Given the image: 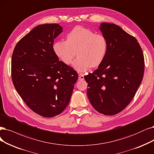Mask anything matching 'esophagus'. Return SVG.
<instances>
[{
    "label": "esophagus",
    "instance_id": "1",
    "mask_svg": "<svg viewBox=\"0 0 154 154\" xmlns=\"http://www.w3.org/2000/svg\"><path fill=\"white\" fill-rule=\"evenodd\" d=\"M84 76L83 74H79V80L82 81V80H84Z\"/></svg>",
    "mask_w": 154,
    "mask_h": 154
}]
</instances>
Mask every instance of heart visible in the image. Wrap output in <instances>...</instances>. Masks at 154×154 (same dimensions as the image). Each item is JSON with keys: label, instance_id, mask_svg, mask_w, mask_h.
Wrapping results in <instances>:
<instances>
[{"label": "heart", "instance_id": "heart-1", "mask_svg": "<svg viewBox=\"0 0 154 154\" xmlns=\"http://www.w3.org/2000/svg\"><path fill=\"white\" fill-rule=\"evenodd\" d=\"M109 43L106 37L82 26H75L68 32L66 41L60 40L53 45V51L65 65H70L77 53L73 66L81 72L100 65L106 56Z\"/></svg>", "mask_w": 154, "mask_h": 154}]
</instances>
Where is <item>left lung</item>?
Instances as JSON below:
<instances>
[{
	"mask_svg": "<svg viewBox=\"0 0 154 154\" xmlns=\"http://www.w3.org/2000/svg\"><path fill=\"white\" fill-rule=\"evenodd\" d=\"M100 30L109 43L104 61L84 76L90 103L96 111L113 116L132 101L143 77L145 60L136 38L115 24L102 23Z\"/></svg>",
	"mask_w": 154,
	"mask_h": 154,
	"instance_id": "obj_1",
	"label": "left lung"
}]
</instances>
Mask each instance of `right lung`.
Wrapping results in <instances>:
<instances>
[{
  "mask_svg": "<svg viewBox=\"0 0 154 154\" xmlns=\"http://www.w3.org/2000/svg\"><path fill=\"white\" fill-rule=\"evenodd\" d=\"M57 23L40 25L27 33L14 49L11 78L26 105L44 117L59 115L69 103L78 74L59 61L54 39L62 32Z\"/></svg>",
  "mask_w": 154,
  "mask_h": 154,
  "instance_id": "add662e5",
  "label": "right lung"
}]
</instances>
